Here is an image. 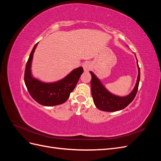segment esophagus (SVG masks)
Wrapping results in <instances>:
<instances>
[{
	"label": "esophagus",
	"mask_w": 161,
	"mask_h": 161,
	"mask_svg": "<svg viewBox=\"0 0 161 161\" xmlns=\"http://www.w3.org/2000/svg\"><path fill=\"white\" fill-rule=\"evenodd\" d=\"M82 67H83V69H84L85 72H88L91 69V64L90 62H86L84 63L83 65H82Z\"/></svg>",
	"instance_id": "esophagus-1"
}]
</instances>
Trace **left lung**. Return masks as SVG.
Segmentation results:
<instances>
[{
  "instance_id": "8db88e82",
  "label": "left lung",
  "mask_w": 161,
  "mask_h": 161,
  "mask_svg": "<svg viewBox=\"0 0 161 161\" xmlns=\"http://www.w3.org/2000/svg\"><path fill=\"white\" fill-rule=\"evenodd\" d=\"M137 65L138 67V76L136 85L132 92L128 96L124 97H118L110 93L105 89L94 73L90 72L92 76L91 80V93L94 103L97 108L101 111L109 112L119 111L126 108L134 100L137 93L140 79V70L138 60Z\"/></svg>"
}]
</instances>
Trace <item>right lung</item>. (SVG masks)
<instances>
[{"label": "right lung", "instance_id": "right-lung-1", "mask_svg": "<svg viewBox=\"0 0 161 161\" xmlns=\"http://www.w3.org/2000/svg\"><path fill=\"white\" fill-rule=\"evenodd\" d=\"M37 43L34 46L27 62L24 81L32 98L38 103L45 106H54L64 103L69 98L70 92L75 89L83 69L79 67L72 70L64 79L53 83H44L32 77L31 64L33 52Z\"/></svg>", "mask_w": 161, "mask_h": 161}]
</instances>
